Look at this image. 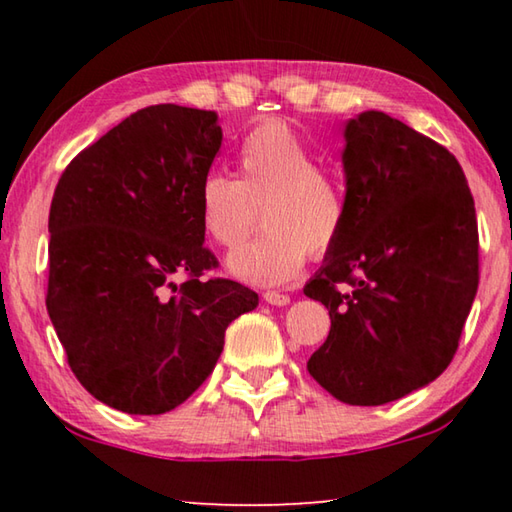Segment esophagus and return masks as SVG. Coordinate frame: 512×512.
Masks as SVG:
<instances>
[{
    "instance_id": "34e87169",
    "label": "esophagus",
    "mask_w": 512,
    "mask_h": 512,
    "mask_svg": "<svg viewBox=\"0 0 512 512\" xmlns=\"http://www.w3.org/2000/svg\"><path fill=\"white\" fill-rule=\"evenodd\" d=\"M264 300L268 302V305H273V307H287L289 302H291L289 296H284V293H277V291H266L264 293Z\"/></svg>"
}]
</instances>
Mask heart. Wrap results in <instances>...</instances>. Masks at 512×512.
<instances>
[{
	"mask_svg": "<svg viewBox=\"0 0 512 512\" xmlns=\"http://www.w3.org/2000/svg\"><path fill=\"white\" fill-rule=\"evenodd\" d=\"M239 173L212 171L198 185V221L216 246H235L262 205V235L239 244L225 268L253 287L293 280L307 253L323 257L341 239L348 196L332 171L316 167L318 153L289 121L257 124L239 146Z\"/></svg>",
	"mask_w": 512,
	"mask_h": 512,
	"instance_id": "1",
	"label": "heart"
}]
</instances>
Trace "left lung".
<instances>
[{
	"label": "left lung",
	"mask_w": 512,
	"mask_h": 512,
	"mask_svg": "<svg viewBox=\"0 0 512 512\" xmlns=\"http://www.w3.org/2000/svg\"><path fill=\"white\" fill-rule=\"evenodd\" d=\"M343 142L348 221L305 284L332 327L307 368L339 402L379 406L452 361L479 287V230L445 146L379 110L350 119Z\"/></svg>",
	"instance_id": "left-lung-1"
}]
</instances>
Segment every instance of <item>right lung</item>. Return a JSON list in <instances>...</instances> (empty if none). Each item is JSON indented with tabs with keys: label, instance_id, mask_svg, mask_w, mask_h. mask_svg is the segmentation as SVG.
Returning a JSON list of instances; mask_svg holds the SVG:
<instances>
[{
	"label": "right lung",
	"instance_id": "1",
	"mask_svg": "<svg viewBox=\"0 0 512 512\" xmlns=\"http://www.w3.org/2000/svg\"><path fill=\"white\" fill-rule=\"evenodd\" d=\"M221 140L214 110L160 103L126 117L58 180L47 311L76 379L117 411L183 404L219 361L228 325L259 305L244 284L201 280L216 259L203 246L198 185Z\"/></svg>",
	"mask_w": 512,
	"mask_h": 512
}]
</instances>
